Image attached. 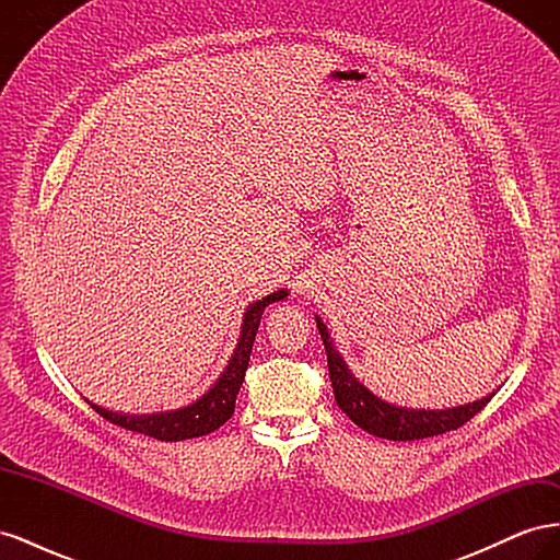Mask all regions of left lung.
Returning <instances> with one entry per match:
<instances>
[{
  "label": "left lung",
  "instance_id": "obj_1",
  "mask_svg": "<svg viewBox=\"0 0 560 560\" xmlns=\"http://www.w3.org/2000/svg\"><path fill=\"white\" fill-rule=\"evenodd\" d=\"M317 329H319L322 341H325L329 378H331L336 404L341 406V411L354 422V425L374 436L389 439V442H416V439L446 434L451 430L463 428L465 422L477 416L495 395L490 393L479 401L463 404V406H455V409H444V411L401 409V406H393L378 399L374 393H369V389L350 374L346 362L341 360V354L334 350L327 327L322 325L319 317H317Z\"/></svg>",
  "mask_w": 560,
  "mask_h": 560
}]
</instances>
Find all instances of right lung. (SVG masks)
<instances>
[{
	"mask_svg": "<svg viewBox=\"0 0 560 560\" xmlns=\"http://www.w3.org/2000/svg\"><path fill=\"white\" fill-rule=\"evenodd\" d=\"M287 296L284 290L268 294L266 299L252 303L245 313L243 319V334L238 348H235L233 358L226 366V371L219 381L202 395L198 401L191 406H184L179 411L171 413H151V416H121L107 409H100V406L91 404L95 413L103 416L112 425H118L130 432H138L151 439H159V442H182V439H191V436H202L208 432H214L217 428H222L224 422L233 416L235 411V395L243 385L245 371L249 364V352L254 346V336H257L259 322L264 315V308L270 306V303L282 301Z\"/></svg>",
	"mask_w": 560,
	"mask_h": 560,
	"instance_id": "obj_1",
	"label": "right lung"
}]
</instances>
